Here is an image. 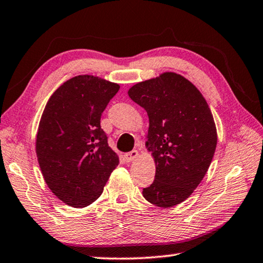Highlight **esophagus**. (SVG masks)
Masks as SVG:
<instances>
[{"label": "esophagus", "instance_id": "obj_1", "mask_svg": "<svg viewBox=\"0 0 263 263\" xmlns=\"http://www.w3.org/2000/svg\"><path fill=\"white\" fill-rule=\"evenodd\" d=\"M137 157H138V151L137 149H133V151H131V152L124 154V158H125L126 162L133 161V160H135Z\"/></svg>", "mask_w": 263, "mask_h": 263}]
</instances>
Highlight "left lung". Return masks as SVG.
<instances>
[{
  "label": "left lung",
  "instance_id": "8db88e82",
  "mask_svg": "<svg viewBox=\"0 0 263 263\" xmlns=\"http://www.w3.org/2000/svg\"><path fill=\"white\" fill-rule=\"evenodd\" d=\"M128 96L148 115L146 146L157 164L153 183L142 195L160 208L177 205L201 183L215 154L211 110L193 83L172 72L135 84Z\"/></svg>",
  "mask_w": 263,
  "mask_h": 263
}]
</instances>
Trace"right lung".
Listing matches in <instances>:
<instances>
[{"label":"right lung","instance_id":"1","mask_svg":"<svg viewBox=\"0 0 263 263\" xmlns=\"http://www.w3.org/2000/svg\"><path fill=\"white\" fill-rule=\"evenodd\" d=\"M119 84L92 75L66 81L42 115L35 152L44 180L62 202L84 208L95 202L119 159L101 128V116Z\"/></svg>","mask_w":263,"mask_h":263}]
</instances>
